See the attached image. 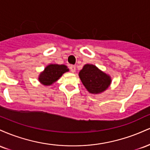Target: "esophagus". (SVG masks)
I'll list each match as a JSON object with an SVG mask.
<instances>
[{
  "label": "esophagus",
  "mask_w": 150,
  "mask_h": 150,
  "mask_svg": "<svg viewBox=\"0 0 150 150\" xmlns=\"http://www.w3.org/2000/svg\"><path fill=\"white\" fill-rule=\"evenodd\" d=\"M70 70L72 73H75V70H76V68H75V65H70Z\"/></svg>",
  "instance_id": "obj_1"
}]
</instances>
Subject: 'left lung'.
<instances>
[{
  "instance_id": "left-lung-1",
  "label": "left lung",
  "mask_w": 150,
  "mask_h": 150,
  "mask_svg": "<svg viewBox=\"0 0 150 150\" xmlns=\"http://www.w3.org/2000/svg\"><path fill=\"white\" fill-rule=\"evenodd\" d=\"M82 84L89 92L98 94L104 92L111 84V78L95 65L86 64L79 73Z\"/></svg>"
}]
</instances>
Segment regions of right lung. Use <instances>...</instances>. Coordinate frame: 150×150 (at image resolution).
<instances>
[{
    "instance_id": "obj_1",
    "label": "right lung",
    "mask_w": 150,
    "mask_h": 150,
    "mask_svg": "<svg viewBox=\"0 0 150 150\" xmlns=\"http://www.w3.org/2000/svg\"><path fill=\"white\" fill-rule=\"evenodd\" d=\"M68 70L67 66L64 65L51 64L48 65L44 69V71L40 74L39 80L43 85H51Z\"/></svg>"
}]
</instances>
